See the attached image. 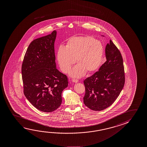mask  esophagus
Returning <instances> with one entry per match:
<instances>
[{
  "label": "esophagus",
  "mask_w": 147,
  "mask_h": 147,
  "mask_svg": "<svg viewBox=\"0 0 147 147\" xmlns=\"http://www.w3.org/2000/svg\"><path fill=\"white\" fill-rule=\"evenodd\" d=\"M73 82H75V83H77L78 82V80H72Z\"/></svg>",
  "instance_id": "34e87169"
}]
</instances>
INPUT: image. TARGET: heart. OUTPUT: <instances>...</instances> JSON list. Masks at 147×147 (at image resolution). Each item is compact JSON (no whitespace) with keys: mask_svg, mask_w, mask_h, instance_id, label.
<instances>
[{"mask_svg":"<svg viewBox=\"0 0 147 147\" xmlns=\"http://www.w3.org/2000/svg\"><path fill=\"white\" fill-rule=\"evenodd\" d=\"M104 52L102 43L93 37L74 36L67 39L65 47H59L57 58L61 70L65 73L69 72L76 60L78 64L70 75L77 78L86 72L90 74L96 71L101 65Z\"/></svg>","mask_w":147,"mask_h":147,"instance_id":"heart-1","label":"heart"}]
</instances>
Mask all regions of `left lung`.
<instances>
[{
    "mask_svg": "<svg viewBox=\"0 0 147 147\" xmlns=\"http://www.w3.org/2000/svg\"><path fill=\"white\" fill-rule=\"evenodd\" d=\"M105 53L106 62L98 71L84 82L86 89L84 102L93 111H101L111 106L125 84L123 58L111 40L106 45Z\"/></svg>",
    "mask_w": 147,
    "mask_h": 147,
    "instance_id": "obj_1",
    "label": "left lung"
}]
</instances>
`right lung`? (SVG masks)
I'll use <instances>...</instances> for the list:
<instances>
[{"label": "right lung", "mask_w": 147, "mask_h": 147, "mask_svg": "<svg viewBox=\"0 0 147 147\" xmlns=\"http://www.w3.org/2000/svg\"><path fill=\"white\" fill-rule=\"evenodd\" d=\"M57 31L30 44L22 65L25 96L40 111L51 112L60 107L67 78L56 68L54 42Z\"/></svg>", "instance_id": "obj_1"}]
</instances>
